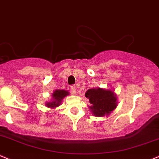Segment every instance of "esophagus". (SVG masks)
Here are the masks:
<instances>
[{
	"label": "esophagus",
	"mask_w": 159,
	"mask_h": 159,
	"mask_svg": "<svg viewBox=\"0 0 159 159\" xmlns=\"http://www.w3.org/2000/svg\"><path fill=\"white\" fill-rule=\"evenodd\" d=\"M70 90H71V94H72L73 95H75V94H76V89L74 86H71Z\"/></svg>",
	"instance_id": "1"
}]
</instances>
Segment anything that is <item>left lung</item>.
Masks as SVG:
<instances>
[{
	"instance_id": "8db88e82",
	"label": "left lung",
	"mask_w": 159,
	"mask_h": 159,
	"mask_svg": "<svg viewBox=\"0 0 159 159\" xmlns=\"http://www.w3.org/2000/svg\"><path fill=\"white\" fill-rule=\"evenodd\" d=\"M92 106L89 107L94 116H104L110 114L117 107L116 95L111 90L104 89H90L85 92Z\"/></svg>"
}]
</instances>
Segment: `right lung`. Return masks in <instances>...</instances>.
Returning <instances> with one entry per match:
<instances>
[{"label": "right lung", "mask_w": 159, "mask_h": 159, "mask_svg": "<svg viewBox=\"0 0 159 159\" xmlns=\"http://www.w3.org/2000/svg\"><path fill=\"white\" fill-rule=\"evenodd\" d=\"M69 92L66 90H61V89H57L52 93V101L51 102H47L46 103V106L47 107L55 108L58 107L61 103V101L64 99V98L68 95Z\"/></svg>", "instance_id": "add662e5"}]
</instances>
